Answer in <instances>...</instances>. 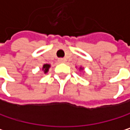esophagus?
<instances>
[{"label": "esophagus", "mask_w": 130, "mask_h": 130, "mask_svg": "<svg viewBox=\"0 0 130 130\" xmlns=\"http://www.w3.org/2000/svg\"><path fill=\"white\" fill-rule=\"evenodd\" d=\"M58 62H64V58H58Z\"/></svg>", "instance_id": "obj_1"}]
</instances>
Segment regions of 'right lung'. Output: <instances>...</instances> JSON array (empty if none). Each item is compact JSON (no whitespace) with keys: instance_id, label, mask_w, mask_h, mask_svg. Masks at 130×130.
Instances as JSON below:
<instances>
[{"instance_id":"obj_1","label":"right lung","mask_w":130,"mask_h":130,"mask_svg":"<svg viewBox=\"0 0 130 130\" xmlns=\"http://www.w3.org/2000/svg\"><path fill=\"white\" fill-rule=\"evenodd\" d=\"M49 67H50V66H49V64H44V66H43V68H42V71H43L45 73H46V72L48 71Z\"/></svg>"}]
</instances>
